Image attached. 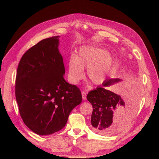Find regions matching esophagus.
<instances>
[{"mask_svg": "<svg viewBox=\"0 0 159 159\" xmlns=\"http://www.w3.org/2000/svg\"><path fill=\"white\" fill-rule=\"evenodd\" d=\"M86 95H87V93H86V91H82V99L83 100H86Z\"/></svg>", "mask_w": 159, "mask_h": 159, "instance_id": "obj_1", "label": "esophagus"}]
</instances>
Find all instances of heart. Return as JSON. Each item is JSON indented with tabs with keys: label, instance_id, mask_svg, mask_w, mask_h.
Masks as SVG:
<instances>
[{
	"label": "heart",
	"instance_id": "1",
	"mask_svg": "<svg viewBox=\"0 0 159 159\" xmlns=\"http://www.w3.org/2000/svg\"><path fill=\"white\" fill-rule=\"evenodd\" d=\"M113 58L105 49L93 46H84L77 57L71 56L68 61V79L71 84H77L84 77V69L87 68V77L96 86L107 80L113 66Z\"/></svg>",
	"mask_w": 159,
	"mask_h": 159
}]
</instances>
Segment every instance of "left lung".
I'll list each match as a JSON object with an SVG mask.
<instances>
[{
    "instance_id": "obj_1",
    "label": "left lung",
    "mask_w": 159,
    "mask_h": 159,
    "mask_svg": "<svg viewBox=\"0 0 159 159\" xmlns=\"http://www.w3.org/2000/svg\"><path fill=\"white\" fill-rule=\"evenodd\" d=\"M120 80L108 79L87 95V100L93 106L91 116L92 128L98 134L110 135L119 132L130 122L136 111L140 97L138 89L131 90L124 99L106 88Z\"/></svg>"
}]
</instances>
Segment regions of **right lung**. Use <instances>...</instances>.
Masks as SVG:
<instances>
[{
    "label": "right lung",
    "mask_w": 159,
    "mask_h": 159,
    "mask_svg": "<svg viewBox=\"0 0 159 159\" xmlns=\"http://www.w3.org/2000/svg\"><path fill=\"white\" fill-rule=\"evenodd\" d=\"M58 38L45 39L30 48L19 63L15 97L24 123L39 135L62 129L70 113L82 102L79 88L64 79Z\"/></svg>",
    "instance_id": "right-lung-1"
}]
</instances>
